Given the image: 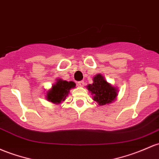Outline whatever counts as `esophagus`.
Instances as JSON below:
<instances>
[{"instance_id": "obj_1", "label": "esophagus", "mask_w": 159, "mask_h": 159, "mask_svg": "<svg viewBox=\"0 0 159 159\" xmlns=\"http://www.w3.org/2000/svg\"><path fill=\"white\" fill-rule=\"evenodd\" d=\"M78 85L80 87H83L84 85V81H80L78 82Z\"/></svg>"}]
</instances>
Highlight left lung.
Here are the masks:
<instances>
[{
	"mask_svg": "<svg viewBox=\"0 0 159 159\" xmlns=\"http://www.w3.org/2000/svg\"><path fill=\"white\" fill-rule=\"evenodd\" d=\"M93 81V84H89L87 88L93 95L94 101L99 105L103 106L115 100L117 97V90L107 83L102 75H96Z\"/></svg>",
	"mask_w": 159,
	"mask_h": 159,
	"instance_id": "obj_1",
	"label": "left lung"
}]
</instances>
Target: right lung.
Listing matches in <instances>:
<instances>
[{"label": "right lung", "instance_id": "add662e5", "mask_svg": "<svg viewBox=\"0 0 159 159\" xmlns=\"http://www.w3.org/2000/svg\"><path fill=\"white\" fill-rule=\"evenodd\" d=\"M75 87L73 81H62L58 79L57 82L53 85V88L47 94V99L53 103H60L61 101L65 100L66 96L69 93V90Z\"/></svg>", "mask_w": 159, "mask_h": 159}]
</instances>
